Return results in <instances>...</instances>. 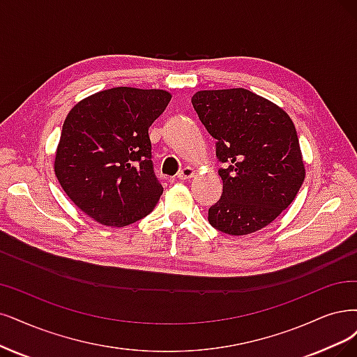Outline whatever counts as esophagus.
Segmentation results:
<instances>
[{"label":"esophagus","instance_id":"1","mask_svg":"<svg viewBox=\"0 0 357 357\" xmlns=\"http://www.w3.org/2000/svg\"><path fill=\"white\" fill-rule=\"evenodd\" d=\"M194 175H195V169L191 166H185L182 167V170L178 174V178L181 181H185V179H191Z\"/></svg>","mask_w":357,"mask_h":357}]
</instances>
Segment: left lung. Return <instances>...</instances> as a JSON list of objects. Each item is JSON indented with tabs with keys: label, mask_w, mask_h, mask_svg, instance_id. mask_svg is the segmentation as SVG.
<instances>
[{
	"label": "left lung",
	"mask_w": 357,
	"mask_h": 357,
	"mask_svg": "<svg viewBox=\"0 0 357 357\" xmlns=\"http://www.w3.org/2000/svg\"><path fill=\"white\" fill-rule=\"evenodd\" d=\"M191 101L227 166L218 172L223 192L208 208L210 225L235 236L268 227L293 203L306 176L291 117L244 88L197 91Z\"/></svg>",
	"instance_id": "left-lung-1"
}]
</instances>
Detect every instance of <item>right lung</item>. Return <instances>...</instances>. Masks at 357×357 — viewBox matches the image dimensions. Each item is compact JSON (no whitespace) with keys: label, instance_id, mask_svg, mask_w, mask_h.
I'll use <instances>...</instances> for the list:
<instances>
[{"label":"right lung","instance_id":"obj_1","mask_svg":"<svg viewBox=\"0 0 357 357\" xmlns=\"http://www.w3.org/2000/svg\"><path fill=\"white\" fill-rule=\"evenodd\" d=\"M170 98L165 89L116 86L81 100L66 116L56 176L69 199L101 225H130L160 200L149 129Z\"/></svg>","mask_w":357,"mask_h":357}]
</instances>
